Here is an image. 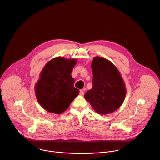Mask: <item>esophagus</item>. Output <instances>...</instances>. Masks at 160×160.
<instances>
[{
    "instance_id": "obj_1",
    "label": "esophagus",
    "mask_w": 160,
    "mask_h": 160,
    "mask_svg": "<svg viewBox=\"0 0 160 160\" xmlns=\"http://www.w3.org/2000/svg\"><path fill=\"white\" fill-rule=\"evenodd\" d=\"M80 94L81 96H83V95L84 94V91H83V90H80Z\"/></svg>"
}]
</instances>
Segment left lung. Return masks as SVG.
Returning a JSON list of instances; mask_svg holds the SVG:
<instances>
[{
	"label": "left lung",
	"mask_w": 160,
	"mask_h": 160,
	"mask_svg": "<svg viewBox=\"0 0 160 160\" xmlns=\"http://www.w3.org/2000/svg\"><path fill=\"white\" fill-rule=\"evenodd\" d=\"M91 67L93 86L85 93V99L100 115L115 111L126 96L125 85L120 72L111 61L98 56L94 58Z\"/></svg>",
	"instance_id": "obj_1"
}]
</instances>
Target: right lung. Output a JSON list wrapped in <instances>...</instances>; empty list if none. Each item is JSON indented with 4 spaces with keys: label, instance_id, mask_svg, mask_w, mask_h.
I'll use <instances>...</instances> for the list:
<instances>
[{
    "label": "right lung",
    "instance_id": "add662e5",
    "mask_svg": "<svg viewBox=\"0 0 160 160\" xmlns=\"http://www.w3.org/2000/svg\"><path fill=\"white\" fill-rule=\"evenodd\" d=\"M77 62L75 59L57 57L45 65L35 85L37 99L44 109L61 114L79 94L71 75Z\"/></svg>",
    "mask_w": 160,
    "mask_h": 160
}]
</instances>
